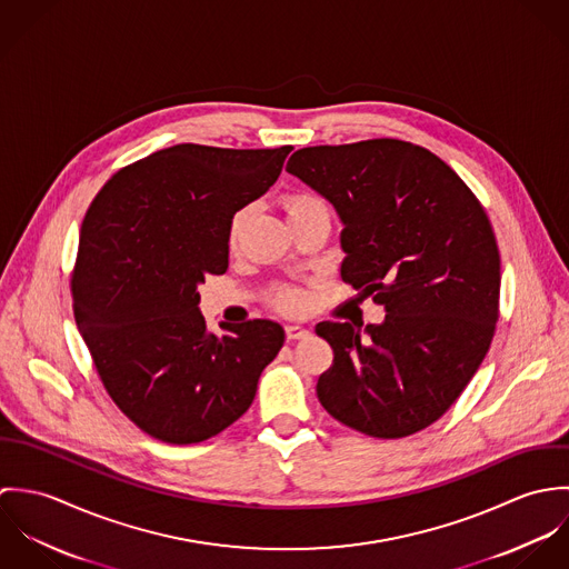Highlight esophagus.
<instances>
[{
	"instance_id": "34e87169",
	"label": "esophagus",
	"mask_w": 569,
	"mask_h": 569,
	"mask_svg": "<svg viewBox=\"0 0 569 569\" xmlns=\"http://www.w3.org/2000/svg\"><path fill=\"white\" fill-rule=\"evenodd\" d=\"M287 339H305L309 335V330L305 326L289 325L284 328Z\"/></svg>"
}]
</instances>
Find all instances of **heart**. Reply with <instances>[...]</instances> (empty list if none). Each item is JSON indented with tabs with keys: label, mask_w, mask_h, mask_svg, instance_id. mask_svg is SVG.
I'll return each instance as SVG.
<instances>
[{
	"label": "heart",
	"mask_w": 569,
	"mask_h": 569,
	"mask_svg": "<svg viewBox=\"0 0 569 569\" xmlns=\"http://www.w3.org/2000/svg\"><path fill=\"white\" fill-rule=\"evenodd\" d=\"M280 203H282L284 212H287L289 221L300 219V217H305V214H311V212H316V210H325L326 208L325 201H322L320 197H316V194H311V192H305V190L284 192L282 199H280ZM244 219H247V210H239V212L232 214V219H230V223H228V244H230V247L237 244V239H239V234H241ZM271 302H273L280 311H284V313H298V311L305 309L307 298H305V293L298 291V289H284V287H282V289H276V291L271 293Z\"/></svg>",
	"instance_id": "obj_1"
}]
</instances>
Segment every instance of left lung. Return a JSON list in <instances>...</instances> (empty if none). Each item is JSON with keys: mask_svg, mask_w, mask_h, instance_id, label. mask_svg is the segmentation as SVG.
<instances>
[{"mask_svg": "<svg viewBox=\"0 0 569 569\" xmlns=\"http://www.w3.org/2000/svg\"><path fill=\"white\" fill-rule=\"evenodd\" d=\"M287 170L335 206L343 282L388 311L363 335L350 322L316 326L332 348L320 403L372 438L429 427L478 372L499 318V249L485 206L451 166L395 138L307 147Z\"/></svg>", "mask_w": 569, "mask_h": 569, "instance_id": "obj_1", "label": "left lung"}]
</instances>
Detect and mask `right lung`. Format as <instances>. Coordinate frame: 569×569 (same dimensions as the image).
<instances>
[{
  "label": "right lung",
  "instance_id": "1",
  "mask_svg": "<svg viewBox=\"0 0 569 569\" xmlns=\"http://www.w3.org/2000/svg\"><path fill=\"white\" fill-rule=\"evenodd\" d=\"M291 149L177 144L120 168L87 208L74 320L111 401L162 442H203L239 420L284 343L271 320L214 335L197 287L228 271L232 214L273 186Z\"/></svg>",
  "mask_w": 569,
  "mask_h": 569
}]
</instances>
